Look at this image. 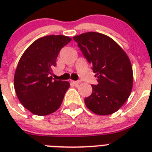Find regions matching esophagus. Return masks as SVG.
<instances>
[{
	"mask_svg": "<svg viewBox=\"0 0 152 152\" xmlns=\"http://www.w3.org/2000/svg\"><path fill=\"white\" fill-rule=\"evenodd\" d=\"M72 82L73 83V84H75V85H76V86H78L79 84H80V80H72Z\"/></svg>",
	"mask_w": 152,
	"mask_h": 152,
	"instance_id": "1",
	"label": "esophagus"
}]
</instances>
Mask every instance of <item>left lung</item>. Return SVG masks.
<instances>
[{"label": "left lung", "instance_id": "left-lung-1", "mask_svg": "<svg viewBox=\"0 0 152 152\" xmlns=\"http://www.w3.org/2000/svg\"><path fill=\"white\" fill-rule=\"evenodd\" d=\"M92 66L98 84L84 99L90 110L100 116L116 112L126 103L133 84L132 67L128 56L110 37L96 32L73 37Z\"/></svg>", "mask_w": 152, "mask_h": 152}]
</instances>
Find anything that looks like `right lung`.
Wrapping results in <instances>:
<instances>
[{"instance_id": "obj_1", "label": "right lung", "mask_w": 152, "mask_h": 152, "mask_svg": "<svg viewBox=\"0 0 152 152\" xmlns=\"http://www.w3.org/2000/svg\"><path fill=\"white\" fill-rule=\"evenodd\" d=\"M71 40L62 35L44 36L33 42L21 56L14 75V89L19 100L32 113L46 116L61 106L70 84L53 80L51 75L60 50Z\"/></svg>"}]
</instances>
